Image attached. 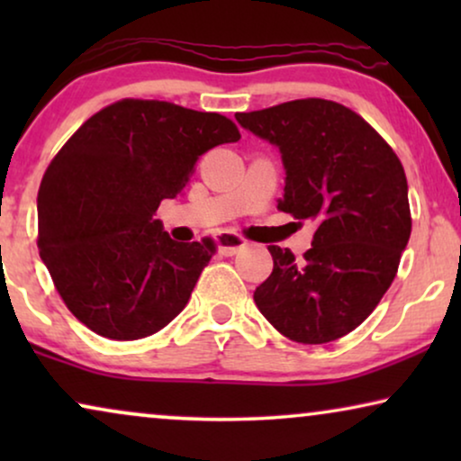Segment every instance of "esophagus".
<instances>
[{
	"label": "esophagus",
	"mask_w": 461,
	"mask_h": 461,
	"mask_svg": "<svg viewBox=\"0 0 461 461\" xmlns=\"http://www.w3.org/2000/svg\"><path fill=\"white\" fill-rule=\"evenodd\" d=\"M216 243L222 256H235L245 248V245H248V241H245L243 237L235 235V232H222V235L216 239Z\"/></svg>",
	"instance_id": "esophagus-1"
}]
</instances>
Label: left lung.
<instances>
[{"label":"left lung","mask_w":461,"mask_h":461,"mask_svg":"<svg viewBox=\"0 0 461 461\" xmlns=\"http://www.w3.org/2000/svg\"><path fill=\"white\" fill-rule=\"evenodd\" d=\"M235 117L281 150L285 194L276 207L317 222L304 260L270 245L275 267L256 287V306L294 342H333L357 330L394 281L411 235L405 169L361 115L333 100Z\"/></svg>","instance_id":"obj_1"}]
</instances>
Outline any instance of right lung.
I'll list each match as a JSON object with an SVG mask.
<instances>
[{"instance_id":"obj_1","label":"right lung","mask_w":461,"mask_h":461,"mask_svg":"<svg viewBox=\"0 0 461 461\" xmlns=\"http://www.w3.org/2000/svg\"><path fill=\"white\" fill-rule=\"evenodd\" d=\"M239 138L218 113L123 98L56 153L37 193V248L87 330L140 339L186 306L216 248L210 239L176 243L153 216L182 193L201 155Z\"/></svg>"}]
</instances>
